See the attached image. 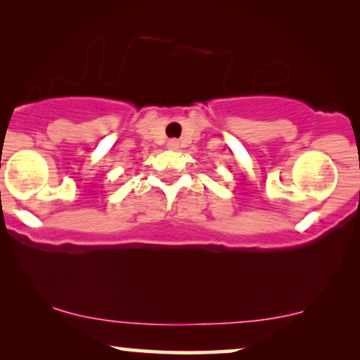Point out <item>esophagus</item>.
Returning a JSON list of instances; mask_svg holds the SVG:
<instances>
[{"label":"esophagus","instance_id":"1","mask_svg":"<svg viewBox=\"0 0 360 360\" xmlns=\"http://www.w3.org/2000/svg\"><path fill=\"white\" fill-rule=\"evenodd\" d=\"M167 147H169L170 150H176L180 147V141L179 139H170L169 142H167Z\"/></svg>","mask_w":360,"mask_h":360}]
</instances>
